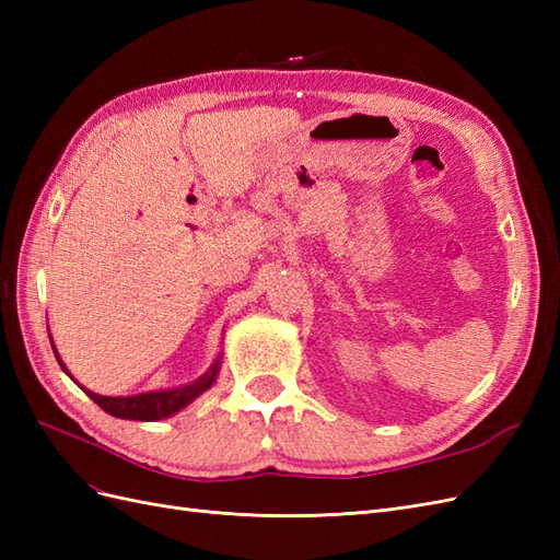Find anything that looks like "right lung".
Segmentation results:
<instances>
[{"instance_id":"add662e5","label":"right lung","mask_w":560,"mask_h":560,"mask_svg":"<svg viewBox=\"0 0 560 560\" xmlns=\"http://www.w3.org/2000/svg\"><path fill=\"white\" fill-rule=\"evenodd\" d=\"M50 346H54V341H50ZM54 352H56V348H54ZM56 360L62 366L65 374L70 376V371H67V366L62 364L58 352H56ZM219 364H222V354H219L214 364L200 378H196L194 383L182 385V387H173V389H159V393H144V395H132V397H105V395L91 393V389H86V387H83V393H86L100 406V409L107 411L114 418L161 420V418H167V416L182 411L184 406H189L196 397L206 393L208 387H212V383L219 374Z\"/></svg>"}]
</instances>
